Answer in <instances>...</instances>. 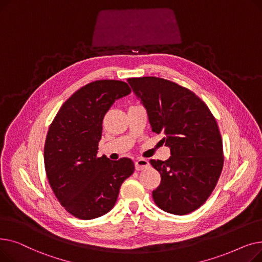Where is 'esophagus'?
I'll return each mask as SVG.
<instances>
[{"mask_svg": "<svg viewBox=\"0 0 262 262\" xmlns=\"http://www.w3.org/2000/svg\"><path fill=\"white\" fill-rule=\"evenodd\" d=\"M149 166V162L144 158H138L135 161V168L137 171H141L146 169Z\"/></svg>", "mask_w": 262, "mask_h": 262, "instance_id": "obj_1", "label": "esophagus"}]
</instances>
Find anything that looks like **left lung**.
I'll use <instances>...</instances> for the list:
<instances>
[{
    "instance_id": "left-lung-1",
    "label": "left lung",
    "mask_w": 262,
    "mask_h": 262,
    "mask_svg": "<svg viewBox=\"0 0 262 262\" xmlns=\"http://www.w3.org/2000/svg\"><path fill=\"white\" fill-rule=\"evenodd\" d=\"M145 107L152 130L163 134L170 147L168 160L150 159L160 173L153 191L163 211L184 215L207 201L221 175L223 143L216 121L199 96L171 80L155 76L128 78Z\"/></svg>"
}]
</instances>
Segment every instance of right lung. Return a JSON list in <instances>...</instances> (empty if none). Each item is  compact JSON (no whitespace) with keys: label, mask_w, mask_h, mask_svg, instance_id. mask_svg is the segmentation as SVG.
I'll return each instance as SVG.
<instances>
[{"label":"right lung","mask_w":262,"mask_h":262,"mask_svg":"<svg viewBox=\"0 0 262 262\" xmlns=\"http://www.w3.org/2000/svg\"><path fill=\"white\" fill-rule=\"evenodd\" d=\"M129 93L121 80L92 81L63 103L49 127L43 154L48 180L62 207L78 219L112 210L122 183L135 171L129 158L96 156L106 113Z\"/></svg>","instance_id":"add662e5"}]
</instances>
